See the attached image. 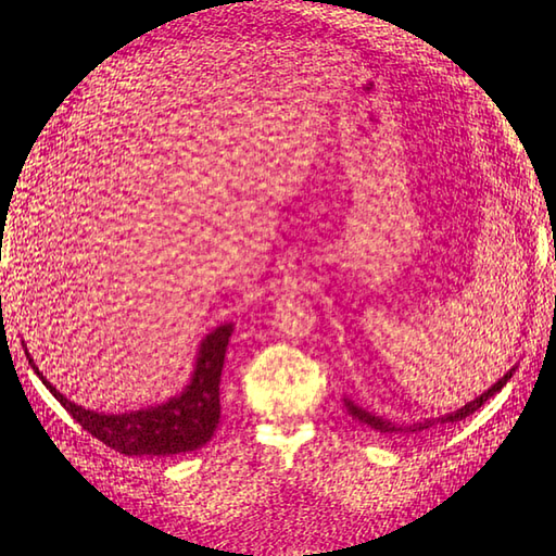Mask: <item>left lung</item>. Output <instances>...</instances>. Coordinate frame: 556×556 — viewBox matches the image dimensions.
<instances>
[{"label":"left lung","instance_id":"obj_1","mask_svg":"<svg viewBox=\"0 0 556 556\" xmlns=\"http://www.w3.org/2000/svg\"><path fill=\"white\" fill-rule=\"evenodd\" d=\"M516 372V368H511L509 372H506L502 380L497 382V384H492L485 394H480L478 399H473L470 401V404H466L464 408H458V410H454V413H446V416H440V418H428V420H422V422H413V425H396V422H392V420H387V418H382V416H375V413H368L365 408H361V406H356L353 404V401H349V399H344V404H346V408H349V413L356 420H361V422H365V425H370L372 430H377V432H392V434H420V432H428L430 428H434V425H446V422H458V420H464L466 416H470V413H476L482 404H485L488 399H492L494 394L497 392H502V387L511 380V375Z\"/></svg>","mask_w":556,"mask_h":556}]
</instances>
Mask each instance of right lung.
<instances>
[{
    "label": "right lung",
    "instance_id": "1",
    "mask_svg": "<svg viewBox=\"0 0 556 556\" xmlns=\"http://www.w3.org/2000/svg\"><path fill=\"white\" fill-rule=\"evenodd\" d=\"M233 325H219L200 344L195 370L179 396L169 399L167 404L148 406L119 416H104V413L76 406L64 394L45 380L42 372L35 368L33 358L28 363L38 372L42 384L50 389L52 396L62 404L76 422L83 425L102 444L126 456H172L195 452L212 440L219 422V380L224 368V353H227Z\"/></svg>",
    "mask_w": 556,
    "mask_h": 556
}]
</instances>
